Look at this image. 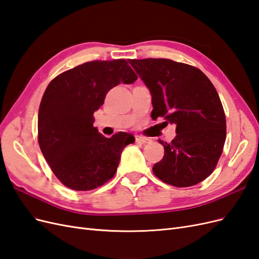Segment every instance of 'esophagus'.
<instances>
[{"label":"esophagus","mask_w":259,"mask_h":259,"mask_svg":"<svg viewBox=\"0 0 259 259\" xmlns=\"http://www.w3.org/2000/svg\"><path fill=\"white\" fill-rule=\"evenodd\" d=\"M151 140L146 137H142V136H136V143H140V144H147L150 143Z\"/></svg>","instance_id":"1"}]
</instances>
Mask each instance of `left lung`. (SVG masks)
Returning a JSON list of instances; mask_svg holds the SVG:
<instances>
[{"label": "left lung", "mask_w": 259, "mask_h": 259, "mask_svg": "<svg viewBox=\"0 0 259 259\" xmlns=\"http://www.w3.org/2000/svg\"><path fill=\"white\" fill-rule=\"evenodd\" d=\"M152 96L153 120L176 125L154 175L165 184L190 187L213 173L226 140V116L218 93L198 68L164 58L130 59Z\"/></svg>", "instance_id": "8db88e82"}]
</instances>
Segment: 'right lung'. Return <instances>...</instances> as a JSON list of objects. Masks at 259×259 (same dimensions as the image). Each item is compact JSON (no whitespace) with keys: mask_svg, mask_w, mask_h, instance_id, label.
<instances>
[{"mask_svg":"<svg viewBox=\"0 0 259 259\" xmlns=\"http://www.w3.org/2000/svg\"><path fill=\"white\" fill-rule=\"evenodd\" d=\"M136 80L125 59L94 60L62 72L46 88L37 116L38 145L66 187L93 190L114 176L123 149L135 138L125 132L103 136L94 127V112L114 86Z\"/></svg>","mask_w":259,"mask_h":259,"instance_id":"obj_1","label":"right lung"}]
</instances>
